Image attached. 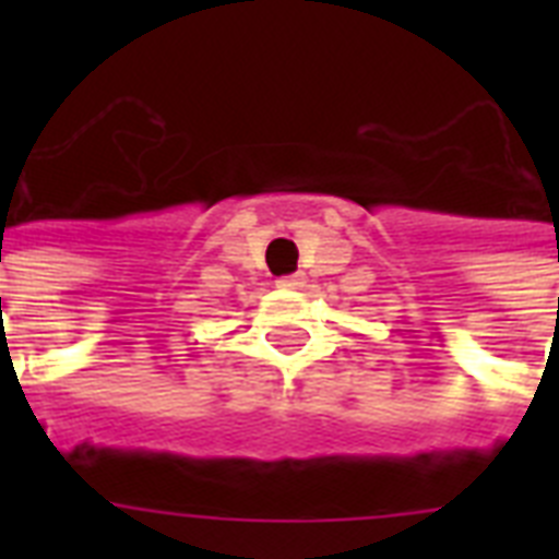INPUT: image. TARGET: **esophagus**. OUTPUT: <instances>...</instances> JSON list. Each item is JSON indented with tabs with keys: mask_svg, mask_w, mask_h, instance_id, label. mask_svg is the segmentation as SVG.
I'll return each mask as SVG.
<instances>
[{
	"mask_svg": "<svg viewBox=\"0 0 559 559\" xmlns=\"http://www.w3.org/2000/svg\"><path fill=\"white\" fill-rule=\"evenodd\" d=\"M278 287L281 289H301L305 287V275H301V272H296V275H284V278H278Z\"/></svg>",
	"mask_w": 559,
	"mask_h": 559,
	"instance_id": "esophagus-1",
	"label": "esophagus"
}]
</instances>
